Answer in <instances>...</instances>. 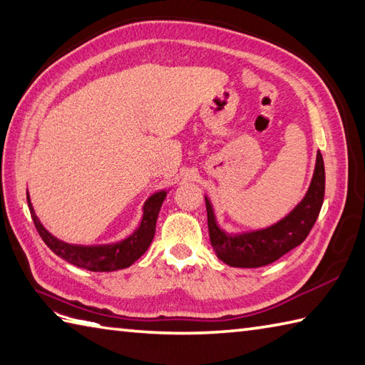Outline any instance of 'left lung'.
<instances>
[{"label": "left lung", "mask_w": 365, "mask_h": 365, "mask_svg": "<svg viewBox=\"0 0 365 365\" xmlns=\"http://www.w3.org/2000/svg\"><path fill=\"white\" fill-rule=\"evenodd\" d=\"M324 198V162L317 153L314 176L306 195L292 212L276 224L244 233H227L215 219L210 198L205 195L207 228L212 249L219 259L233 267H259L271 264L297 247L317 222Z\"/></svg>", "instance_id": "1"}]
</instances>
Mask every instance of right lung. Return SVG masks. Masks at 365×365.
Here are the masks:
<instances>
[{"label": "right lung", "instance_id": "obj_1", "mask_svg": "<svg viewBox=\"0 0 365 365\" xmlns=\"http://www.w3.org/2000/svg\"><path fill=\"white\" fill-rule=\"evenodd\" d=\"M167 192L168 190H159L146 200L140 225L130 236L123 241L101 245H76L58 240L41 224L39 217L34 212L31 200H29V193H26V198L37 232H39L43 242L48 245L51 252H55L58 257H61L68 263L83 267V269L110 272L129 267L150 247L155 233V222H158L160 206L167 197Z\"/></svg>", "mask_w": 365, "mask_h": 365}]
</instances>
